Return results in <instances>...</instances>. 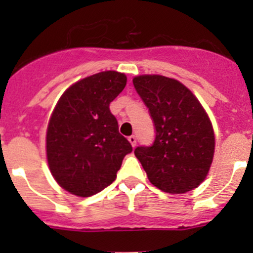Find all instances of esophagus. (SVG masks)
Wrapping results in <instances>:
<instances>
[{
    "label": "esophagus",
    "mask_w": 253,
    "mask_h": 253,
    "mask_svg": "<svg viewBox=\"0 0 253 253\" xmlns=\"http://www.w3.org/2000/svg\"><path fill=\"white\" fill-rule=\"evenodd\" d=\"M128 141H129V143H131V145L132 147H136V144H137V138L134 136H129L128 137Z\"/></svg>",
    "instance_id": "34e87169"
}]
</instances>
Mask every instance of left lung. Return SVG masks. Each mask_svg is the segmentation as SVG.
<instances>
[{
  "instance_id": "left-lung-1",
  "label": "left lung",
  "mask_w": 253,
  "mask_h": 253,
  "mask_svg": "<svg viewBox=\"0 0 253 253\" xmlns=\"http://www.w3.org/2000/svg\"><path fill=\"white\" fill-rule=\"evenodd\" d=\"M155 127L150 147H137L150 183L168 193H185L205 181L213 162L215 138L211 122L192 91L159 75L133 78Z\"/></svg>"
}]
</instances>
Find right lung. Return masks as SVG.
<instances>
[{"mask_svg":"<svg viewBox=\"0 0 253 253\" xmlns=\"http://www.w3.org/2000/svg\"><path fill=\"white\" fill-rule=\"evenodd\" d=\"M126 82L116 71L89 76L71 85L53 109L46 132L48 168L72 195L89 197L111 185L132 152L109 108Z\"/></svg>","mask_w":253,"mask_h":253,"instance_id":"obj_1","label":"right lung"}]
</instances>
